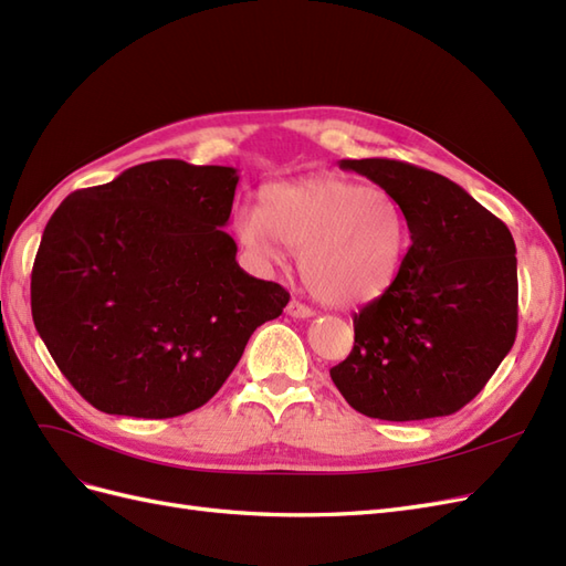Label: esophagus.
<instances>
[{"label":"esophagus","instance_id":"34e87169","mask_svg":"<svg viewBox=\"0 0 566 566\" xmlns=\"http://www.w3.org/2000/svg\"><path fill=\"white\" fill-rule=\"evenodd\" d=\"M285 312H287L290 316H293V318H312V316H314V310H312V306L302 304L300 300H293V302H290Z\"/></svg>","mask_w":566,"mask_h":566}]
</instances>
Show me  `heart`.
Here are the masks:
<instances>
[{"mask_svg": "<svg viewBox=\"0 0 566 566\" xmlns=\"http://www.w3.org/2000/svg\"><path fill=\"white\" fill-rule=\"evenodd\" d=\"M241 241L273 256V241L300 254L304 285L323 304L356 306L385 295L408 243L401 205L380 188L337 177L271 184L260 212L235 219Z\"/></svg>", "mask_w": 566, "mask_h": 566, "instance_id": "1", "label": "heart"}]
</instances>
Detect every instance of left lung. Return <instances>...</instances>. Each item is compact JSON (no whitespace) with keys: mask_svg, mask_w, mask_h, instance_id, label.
<instances>
[{"mask_svg":"<svg viewBox=\"0 0 566 566\" xmlns=\"http://www.w3.org/2000/svg\"><path fill=\"white\" fill-rule=\"evenodd\" d=\"M401 205L399 276L354 314L331 378L352 408L391 422L451 416L484 389L517 335V256L503 221L465 188L401 160H339Z\"/></svg>","mask_w":566,"mask_h":566,"instance_id":"left-lung-1","label":"left lung"}]
</instances>
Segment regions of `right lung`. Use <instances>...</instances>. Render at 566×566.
Returning a JSON list of instances; mask_svg holds the SVG:
<instances>
[{"label": "right lung", "mask_w": 566, "mask_h": 566, "mask_svg": "<svg viewBox=\"0 0 566 566\" xmlns=\"http://www.w3.org/2000/svg\"><path fill=\"white\" fill-rule=\"evenodd\" d=\"M233 167L153 160L82 188L51 214L32 321L94 408L146 420L208 403L250 335L290 300L235 262Z\"/></svg>", "instance_id": "1"}]
</instances>
